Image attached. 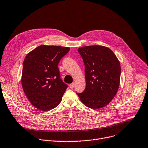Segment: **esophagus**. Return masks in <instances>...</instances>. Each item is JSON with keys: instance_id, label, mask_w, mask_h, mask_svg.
I'll return each mask as SVG.
<instances>
[{"instance_id": "1", "label": "esophagus", "mask_w": 148, "mask_h": 148, "mask_svg": "<svg viewBox=\"0 0 148 148\" xmlns=\"http://www.w3.org/2000/svg\"><path fill=\"white\" fill-rule=\"evenodd\" d=\"M74 86H75V84L73 83V84H71L69 85V87L71 89H73L74 88Z\"/></svg>"}]
</instances>
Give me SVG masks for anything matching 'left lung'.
Listing matches in <instances>:
<instances>
[{
	"instance_id": "8db88e82",
	"label": "left lung",
	"mask_w": 148,
	"mask_h": 148,
	"mask_svg": "<svg viewBox=\"0 0 148 148\" xmlns=\"http://www.w3.org/2000/svg\"><path fill=\"white\" fill-rule=\"evenodd\" d=\"M77 51L85 64L86 88L76 94L86 106L102 108L111 102L118 90L120 62L112 51L104 46H86Z\"/></svg>"
}]
</instances>
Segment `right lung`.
Segmentation results:
<instances>
[{"label": "right lung", "mask_w": 148, "mask_h": 148, "mask_svg": "<svg viewBox=\"0 0 148 148\" xmlns=\"http://www.w3.org/2000/svg\"><path fill=\"white\" fill-rule=\"evenodd\" d=\"M69 47L40 45L26 56L22 73L23 90L32 105L48 111L61 102L68 88L60 78L58 64Z\"/></svg>", "instance_id": "add662e5"}]
</instances>
